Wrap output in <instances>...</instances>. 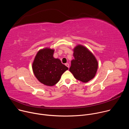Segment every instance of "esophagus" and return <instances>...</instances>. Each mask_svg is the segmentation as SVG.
Wrapping results in <instances>:
<instances>
[{
    "mask_svg": "<svg viewBox=\"0 0 129 129\" xmlns=\"http://www.w3.org/2000/svg\"><path fill=\"white\" fill-rule=\"evenodd\" d=\"M65 65H66L67 67L69 68V64L68 63H66V64H65Z\"/></svg>",
    "mask_w": 129,
    "mask_h": 129,
    "instance_id": "esophagus-1",
    "label": "esophagus"
}]
</instances>
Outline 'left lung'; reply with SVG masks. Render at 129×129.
I'll use <instances>...</instances> for the list:
<instances>
[{
    "label": "left lung",
    "instance_id": "left-lung-1",
    "mask_svg": "<svg viewBox=\"0 0 129 129\" xmlns=\"http://www.w3.org/2000/svg\"><path fill=\"white\" fill-rule=\"evenodd\" d=\"M73 57L69 71L78 80L86 83L95 76L98 67V61L87 48L78 45L73 50Z\"/></svg>",
    "mask_w": 129,
    "mask_h": 129
}]
</instances>
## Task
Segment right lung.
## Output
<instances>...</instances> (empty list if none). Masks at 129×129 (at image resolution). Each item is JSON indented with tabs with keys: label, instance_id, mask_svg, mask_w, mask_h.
Here are the masks:
<instances>
[{
	"label": "right lung",
	"instance_id": "1",
	"mask_svg": "<svg viewBox=\"0 0 129 129\" xmlns=\"http://www.w3.org/2000/svg\"><path fill=\"white\" fill-rule=\"evenodd\" d=\"M54 50L46 48L37 53L33 63V70L36 78L45 85L52 86L60 80L68 68L58 59L53 57Z\"/></svg>",
	"mask_w": 129,
	"mask_h": 129
}]
</instances>
